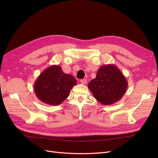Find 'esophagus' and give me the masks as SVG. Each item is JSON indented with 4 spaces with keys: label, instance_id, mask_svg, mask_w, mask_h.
<instances>
[{
    "label": "esophagus",
    "instance_id": "obj_1",
    "mask_svg": "<svg viewBox=\"0 0 158 158\" xmlns=\"http://www.w3.org/2000/svg\"><path fill=\"white\" fill-rule=\"evenodd\" d=\"M80 82L82 83V84H87V80H85V79L80 80Z\"/></svg>",
    "mask_w": 158,
    "mask_h": 158
}]
</instances>
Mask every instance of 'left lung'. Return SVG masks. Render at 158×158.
Wrapping results in <instances>:
<instances>
[{
  "instance_id": "left-lung-1",
  "label": "left lung",
  "mask_w": 158,
  "mask_h": 158,
  "mask_svg": "<svg viewBox=\"0 0 158 158\" xmlns=\"http://www.w3.org/2000/svg\"><path fill=\"white\" fill-rule=\"evenodd\" d=\"M128 82L122 72L114 64H105L97 72L96 78L88 84L94 97L105 106L119 101L125 94Z\"/></svg>"
}]
</instances>
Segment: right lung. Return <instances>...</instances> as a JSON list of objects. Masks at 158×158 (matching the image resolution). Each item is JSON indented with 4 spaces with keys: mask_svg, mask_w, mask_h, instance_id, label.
Segmentation results:
<instances>
[{
    "mask_svg": "<svg viewBox=\"0 0 158 158\" xmlns=\"http://www.w3.org/2000/svg\"><path fill=\"white\" fill-rule=\"evenodd\" d=\"M76 83L73 76L63 73L59 65H52L38 76L33 88L40 101L50 106H58L69 97Z\"/></svg>",
    "mask_w": 158,
    "mask_h": 158,
    "instance_id": "add662e5",
    "label": "right lung"
}]
</instances>
